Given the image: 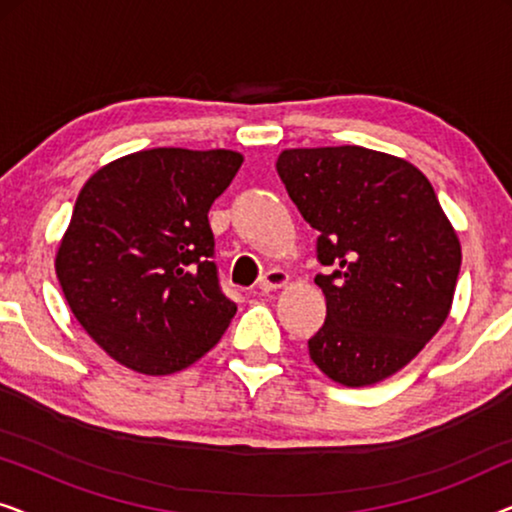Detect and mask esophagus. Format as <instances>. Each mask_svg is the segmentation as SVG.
<instances>
[{
  "label": "esophagus",
  "instance_id": "34e87169",
  "mask_svg": "<svg viewBox=\"0 0 512 512\" xmlns=\"http://www.w3.org/2000/svg\"><path fill=\"white\" fill-rule=\"evenodd\" d=\"M289 284V275H286L284 270H268L263 275L261 282H258V289L263 293H270V291H277L282 289V286Z\"/></svg>",
  "mask_w": 512,
  "mask_h": 512
}]
</instances>
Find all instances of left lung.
<instances>
[{
	"label": "left lung",
	"mask_w": 512,
	"mask_h": 512,
	"mask_svg": "<svg viewBox=\"0 0 512 512\" xmlns=\"http://www.w3.org/2000/svg\"><path fill=\"white\" fill-rule=\"evenodd\" d=\"M277 172L331 268L314 279L326 321L310 359L345 387L387 380L445 324L457 289L461 244L431 181L363 146L286 149Z\"/></svg>",
	"instance_id": "1"
}]
</instances>
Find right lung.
<instances>
[{
	"label": "right lung",
	"mask_w": 512,
	"mask_h": 512,
	"mask_svg": "<svg viewBox=\"0 0 512 512\" xmlns=\"http://www.w3.org/2000/svg\"><path fill=\"white\" fill-rule=\"evenodd\" d=\"M242 160L163 146L118 158L83 184L55 272L76 321L114 361L170 375L226 333L237 305L219 286L207 214Z\"/></svg>",
	"instance_id": "right-lung-1"
}]
</instances>
